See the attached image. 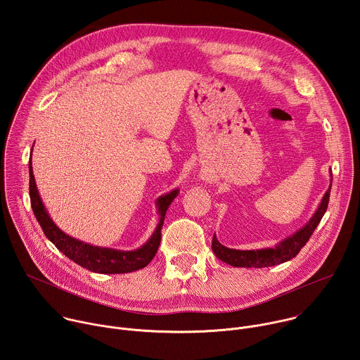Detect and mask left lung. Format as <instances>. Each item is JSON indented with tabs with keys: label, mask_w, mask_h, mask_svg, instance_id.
Here are the masks:
<instances>
[{
	"label": "left lung",
	"mask_w": 360,
	"mask_h": 360,
	"mask_svg": "<svg viewBox=\"0 0 360 360\" xmlns=\"http://www.w3.org/2000/svg\"><path fill=\"white\" fill-rule=\"evenodd\" d=\"M332 186V184H330ZM330 186L326 191L318 211L312 217V219L307 222L302 229H299L296 233L281 242L276 248H268V249H259V250H238V249H229L219 243L217 236L214 235L212 239V250L215 252L217 258L222 262H226L235 268H268L275 266L279 264H283L286 261H290L292 258L300 252V249L306 245L312 236L314 231L319 225L321 219L323 218L329 196H330Z\"/></svg>",
	"instance_id": "1"
}]
</instances>
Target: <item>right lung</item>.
Segmentation results:
<instances>
[{
    "mask_svg": "<svg viewBox=\"0 0 360 360\" xmlns=\"http://www.w3.org/2000/svg\"><path fill=\"white\" fill-rule=\"evenodd\" d=\"M178 195V189L161 196L158 199V211H160V224L150 236V239L139 249L136 250H117V249H108V248H99L92 246L88 243H84L78 239H74L64 233L58 226L48 217V212L45 211L42 200L38 195L32 167L30 162V198H31V207L34 211V215L41 225L45 236L53 242L60 252H63L65 256L75 264L81 265L82 268H86L91 272L96 274H127L134 272L138 269L145 268L155 256L160 243H161V229L165 221L167 211L169 205L172 203L174 198Z\"/></svg>",
    "mask_w": 360,
    "mask_h": 360,
    "instance_id": "add662e5",
    "label": "right lung"
}]
</instances>
